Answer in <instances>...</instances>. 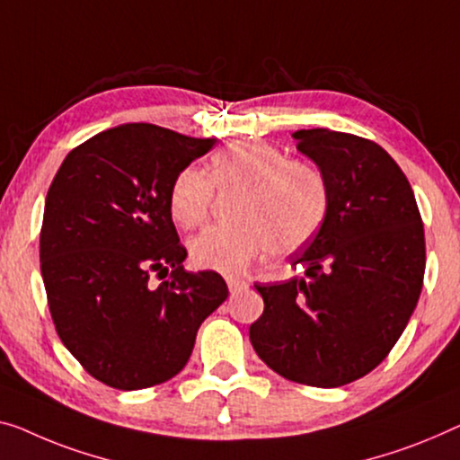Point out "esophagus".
I'll return each instance as SVG.
<instances>
[{"instance_id":"obj_1","label":"esophagus","mask_w":460,"mask_h":460,"mask_svg":"<svg viewBox=\"0 0 460 460\" xmlns=\"http://www.w3.org/2000/svg\"><path fill=\"white\" fill-rule=\"evenodd\" d=\"M227 287H229L231 293H239V291H243L245 287H248V280L239 279V277H227Z\"/></svg>"}]
</instances>
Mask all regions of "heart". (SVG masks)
Listing matches in <instances>:
<instances>
[{
	"label": "heart",
	"instance_id": "1",
	"mask_svg": "<svg viewBox=\"0 0 460 460\" xmlns=\"http://www.w3.org/2000/svg\"><path fill=\"white\" fill-rule=\"evenodd\" d=\"M217 190H242L233 207L237 223L215 225L191 239L198 269L242 272L266 252L285 256L310 242L324 221L328 186L307 159H285L266 142L243 140L210 159L208 173L181 169L169 188V212L183 229L207 221Z\"/></svg>",
	"mask_w": 460,
	"mask_h": 460
}]
</instances>
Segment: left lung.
Wrapping results in <instances>:
<instances>
[{
  "label": "left lung",
  "instance_id": "obj_1",
  "mask_svg": "<svg viewBox=\"0 0 460 460\" xmlns=\"http://www.w3.org/2000/svg\"><path fill=\"white\" fill-rule=\"evenodd\" d=\"M324 173L328 208L293 258L305 279L253 285V351L287 380L337 388L372 372L405 331L423 287L426 237L405 173L386 150L326 128L293 132Z\"/></svg>",
  "mask_w": 460,
  "mask_h": 460
}]
</instances>
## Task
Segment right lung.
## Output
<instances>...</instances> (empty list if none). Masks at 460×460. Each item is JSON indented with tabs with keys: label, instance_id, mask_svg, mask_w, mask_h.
<instances>
[{
	"label": "right lung",
	"instance_id": "1",
	"mask_svg": "<svg viewBox=\"0 0 460 460\" xmlns=\"http://www.w3.org/2000/svg\"><path fill=\"white\" fill-rule=\"evenodd\" d=\"M153 123L105 129L66 156L47 191L40 274L61 342L119 390L167 382L229 296L218 272H188L169 212L175 175L215 146ZM168 277L159 288L149 277Z\"/></svg>",
	"mask_w": 460,
	"mask_h": 460
}]
</instances>
